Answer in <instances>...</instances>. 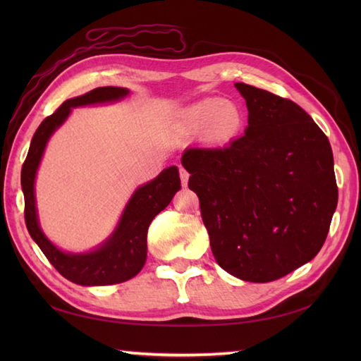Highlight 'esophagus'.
Returning a JSON list of instances; mask_svg holds the SVG:
<instances>
[{
	"label": "esophagus",
	"instance_id": "1",
	"mask_svg": "<svg viewBox=\"0 0 361 361\" xmlns=\"http://www.w3.org/2000/svg\"><path fill=\"white\" fill-rule=\"evenodd\" d=\"M180 178H181V185L186 186L188 185V180H189V173L185 167L180 166Z\"/></svg>",
	"mask_w": 361,
	"mask_h": 361
}]
</instances>
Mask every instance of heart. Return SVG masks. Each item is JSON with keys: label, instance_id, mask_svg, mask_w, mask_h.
<instances>
[{"label": "heart", "instance_id": "b5f03b06", "mask_svg": "<svg viewBox=\"0 0 361 361\" xmlns=\"http://www.w3.org/2000/svg\"><path fill=\"white\" fill-rule=\"evenodd\" d=\"M186 122L194 130L204 128L214 142H225L240 132L243 114L234 102L220 97H206L192 104L185 113Z\"/></svg>", "mask_w": 361, "mask_h": 361}]
</instances>
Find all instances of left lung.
I'll list each match as a JSON object with an SVG mask.
<instances>
[{
  "mask_svg": "<svg viewBox=\"0 0 361 361\" xmlns=\"http://www.w3.org/2000/svg\"><path fill=\"white\" fill-rule=\"evenodd\" d=\"M245 135L225 147H190L181 164L200 200L212 255L242 281L271 282L318 255L338 202L327 136L301 106L235 83Z\"/></svg>",
  "mask_w": 361,
  "mask_h": 361,
  "instance_id": "obj_1",
  "label": "left lung"
}]
</instances>
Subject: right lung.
Returning <instances> with one entry per match:
<instances>
[{
	"mask_svg": "<svg viewBox=\"0 0 361 361\" xmlns=\"http://www.w3.org/2000/svg\"><path fill=\"white\" fill-rule=\"evenodd\" d=\"M127 94L128 90L126 88L101 87L83 96L68 99L38 126L21 167L27 231L54 268L63 278L79 286H111L132 279L140 273L147 257V229L152 220L171 203L176 190L181 188L178 169L175 166L164 169L155 180L137 188L122 212L114 233L94 251L82 255L65 252L43 234L37 219L34 181L46 142L70 116L74 106L119 101Z\"/></svg>",
	"mask_w": 361,
	"mask_h": 361,
	"instance_id": "add662e5",
	"label": "right lung"
}]
</instances>
